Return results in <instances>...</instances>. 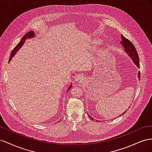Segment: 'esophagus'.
<instances>
[{
	"instance_id": "obj_1",
	"label": "esophagus",
	"mask_w": 152,
	"mask_h": 152,
	"mask_svg": "<svg viewBox=\"0 0 152 152\" xmlns=\"http://www.w3.org/2000/svg\"><path fill=\"white\" fill-rule=\"evenodd\" d=\"M83 80V76H76V80L77 81L81 82V81H82V80Z\"/></svg>"
}]
</instances>
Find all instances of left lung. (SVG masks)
<instances>
[{
	"instance_id": "obj_1",
	"label": "left lung",
	"mask_w": 152,
	"mask_h": 152,
	"mask_svg": "<svg viewBox=\"0 0 152 152\" xmlns=\"http://www.w3.org/2000/svg\"><path fill=\"white\" fill-rule=\"evenodd\" d=\"M121 37H122V41L120 42V43H121V45H122L123 46V47L124 48L125 51H126V53L128 54L129 57L132 58L133 62L136 64V66L137 67H140V59H139L138 54H137V52L136 51V49L135 48V46L133 45V44L131 41H130L129 39H127V38H125L123 35H121ZM138 77L140 80V71L138 72ZM125 112H126V111L124 112L122 115H120V116H122L124 114H125ZM88 116L92 120H94L92 117H91L90 115H88ZM97 121V120H96V122Z\"/></svg>"
}]
</instances>
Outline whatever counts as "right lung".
<instances>
[{
    "label": "right lung",
    "mask_w": 152,
    "mask_h": 152,
    "mask_svg": "<svg viewBox=\"0 0 152 152\" xmlns=\"http://www.w3.org/2000/svg\"><path fill=\"white\" fill-rule=\"evenodd\" d=\"M35 34H34V32L33 31H30L28 32H27V34H25V35L22 37V39H21L20 42L18 43V45H17L16 46V47L15 48L13 49V50H12L11 51V55H10V59H9V62H10L12 58L14 57V55L16 54V53L17 51H18L19 50V49H20V48L23 46V45L24 44V42H25V40L27 39L28 38H31V37H35ZM71 86H72V84H71L70 86H69L68 90H67V92L69 90H70L71 88Z\"/></svg>",
    "instance_id": "1"
}]
</instances>
